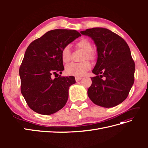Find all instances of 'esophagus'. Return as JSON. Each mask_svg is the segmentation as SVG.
I'll return each instance as SVG.
<instances>
[{"label":"esophagus","instance_id":"1","mask_svg":"<svg viewBox=\"0 0 148 148\" xmlns=\"http://www.w3.org/2000/svg\"><path fill=\"white\" fill-rule=\"evenodd\" d=\"M82 79V78H81V77H75V80H76V82H79V81H80V80H81Z\"/></svg>","mask_w":148,"mask_h":148}]
</instances>
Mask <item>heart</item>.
I'll use <instances>...</instances> for the list:
<instances>
[{
  "label": "heart",
  "mask_w": 148,
  "mask_h": 148,
  "mask_svg": "<svg viewBox=\"0 0 148 148\" xmlns=\"http://www.w3.org/2000/svg\"><path fill=\"white\" fill-rule=\"evenodd\" d=\"M76 47L84 51L83 59H86L94 60L95 53L92 50V44L88 39L83 38L76 43ZM61 59L64 63H68L71 59V51L69 46H65L61 51ZM91 64L86 60L79 63H71L65 67V71L67 75L75 76L76 77H81L85 75L88 70L91 69Z\"/></svg>",
  "instance_id": "b5f03b06"
}]
</instances>
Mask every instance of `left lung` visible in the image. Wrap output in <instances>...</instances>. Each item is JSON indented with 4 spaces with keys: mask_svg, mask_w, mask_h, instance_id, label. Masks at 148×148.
I'll return each mask as SVG.
<instances>
[{
    "mask_svg": "<svg viewBox=\"0 0 148 148\" xmlns=\"http://www.w3.org/2000/svg\"><path fill=\"white\" fill-rule=\"evenodd\" d=\"M80 33L91 38L97 47V60L92 70L96 76L91 78L88 88L89 99L106 108L119 105L126 99L134 83L135 65L129 46L122 38L106 28Z\"/></svg>",
    "mask_w": 148,
    "mask_h": 148,
    "instance_id": "left-lung-1",
    "label": "left lung"
}]
</instances>
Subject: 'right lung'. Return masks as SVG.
Here are the masks:
<instances>
[{"instance_id":"add662e5","label":"right lung","mask_w":148,"mask_h":148,"mask_svg":"<svg viewBox=\"0 0 148 148\" xmlns=\"http://www.w3.org/2000/svg\"><path fill=\"white\" fill-rule=\"evenodd\" d=\"M79 36L81 34L76 30L53 29L34 40L26 49L19 70L21 92L36 112L54 114L66 103L69 87L76 82L73 76L58 77L64 70L60 53L62 49ZM52 75L56 79L51 78Z\"/></svg>"}]
</instances>
